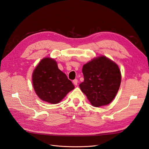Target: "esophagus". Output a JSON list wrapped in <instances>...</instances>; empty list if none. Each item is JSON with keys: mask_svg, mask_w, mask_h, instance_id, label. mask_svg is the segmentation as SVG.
Here are the masks:
<instances>
[{"mask_svg": "<svg viewBox=\"0 0 149 149\" xmlns=\"http://www.w3.org/2000/svg\"><path fill=\"white\" fill-rule=\"evenodd\" d=\"M73 84H74L75 86H77V85H78V79H74V80L73 81Z\"/></svg>", "mask_w": 149, "mask_h": 149, "instance_id": "1", "label": "esophagus"}]
</instances>
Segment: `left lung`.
<instances>
[{
  "mask_svg": "<svg viewBox=\"0 0 149 149\" xmlns=\"http://www.w3.org/2000/svg\"><path fill=\"white\" fill-rule=\"evenodd\" d=\"M82 72L84 81L79 87L91 104L95 107L109 104L120 87L121 74L118 66L102 56L85 64Z\"/></svg>",
  "mask_w": 149,
  "mask_h": 149,
  "instance_id": "1",
  "label": "left lung"
}]
</instances>
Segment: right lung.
Returning a JSON list of instances; mask_svg holds the SVG:
<instances>
[{"mask_svg":"<svg viewBox=\"0 0 149 149\" xmlns=\"http://www.w3.org/2000/svg\"><path fill=\"white\" fill-rule=\"evenodd\" d=\"M32 82L38 96L52 104L60 102L74 88L66 75L58 69L56 62L49 58H44L36 67Z\"/></svg>","mask_w":149,"mask_h":149,"instance_id":"obj_1","label":"right lung"}]
</instances>
